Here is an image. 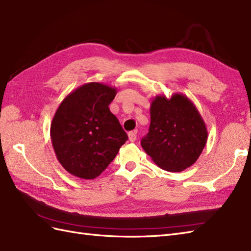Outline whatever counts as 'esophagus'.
<instances>
[{
    "label": "esophagus",
    "mask_w": 251,
    "mask_h": 251,
    "mask_svg": "<svg viewBox=\"0 0 251 251\" xmlns=\"http://www.w3.org/2000/svg\"><path fill=\"white\" fill-rule=\"evenodd\" d=\"M136 134H137L136 131L129 132V134H127V136H129L130 142H135V140H136Z\"/></svg>",
    "instance_id": "1"
}]
</instances>
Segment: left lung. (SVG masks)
<instances>
[{
  "label": "left lung",
  "instance_id": "left-lung-1",
  "mask_svg": "<svg viewBox=\"0 0 251 251\" xmlns=\"http://www.w3.org/2000/svg\"><path fill=\"white\" fill-rule=\"evenodd\" d=\"M149 132L140 145L158 167L179 173L198 160L207 139L204 121L183 94L155 96L150 106Z\"/></svg>",
  "mask_w": 251,
  "mask_h": 251
}]
</instances>
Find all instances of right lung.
<instances>
[{
    "label": "right lung",
    "instance_id": "1",
    "mask_svg": "<svg viewBox=\"0 0 251 251\" xmlns=\"http://www.w3.org/2000/svg\"><path fill=\"white\" fill-rule=\"evenodd\" d=\"M117 88L90 82L67 96L51 122V142L62 166L77 178L100 176L127 140L108 105Z\"/></svg>",
    "mask_w": 251,
    "mask_h": 251
}]
</instances>
